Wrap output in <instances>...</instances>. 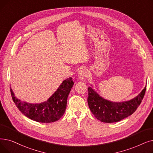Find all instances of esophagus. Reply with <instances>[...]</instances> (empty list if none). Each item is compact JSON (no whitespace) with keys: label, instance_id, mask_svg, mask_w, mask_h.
<instances>
[{"label":"esophagus","instance_id":"34e87169","mask_svg":"<svg viewBox=\"0 0 153 153\" xmlns=\"http://www.w3.org/2000/svg\"><path fill=\"white\" fill-rule=\"evenodd\" d=\"M87 76H88V71L85 69L82 68L79 71L78 77L80 80H83V79Z\"/></svg>","mask_w":153,"mask_h":153}]
</instances>
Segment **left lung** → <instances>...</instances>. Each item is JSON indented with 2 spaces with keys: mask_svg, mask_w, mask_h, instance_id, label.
<instances>
[{
  "mask_svg": "<svg viewBox=\"0 0 153 153\" xmlns=\"http://www.w3.org/2000/svg\"><path fill=\"white\" fill-rule=\"evenodd\" d=\"M146 86L140 94L130 101L114 102L99 96L91 87H88V102L92 113L98 120L104 123H116L131 116L142 102Z\"/></svg>",
  "mask_w": 153,
  "mask_h": 153,
  "instance_id": "1",
  "label": "left lung"
}]
</instances>
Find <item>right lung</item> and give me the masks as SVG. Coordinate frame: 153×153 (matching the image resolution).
<instances>
[{"instance_id": "obj_1", "label": "right lung", "mask_w": 153, "mask_h": 153, "mask_svg": "<svg viewBox=\"0 0 153 153\" xmlns=\"http://www.w3.org/2000/svg\"><path fill=\"white\" fill-rule=\"evenodd\" d=\"M73 85L72 77L65 79L47 101L41 104L21 101L15 97L11 89L10 93L17 108L26 117L39 123H49L59 120L63 116L68 97Z\"/></svg>"}]
</instances>
